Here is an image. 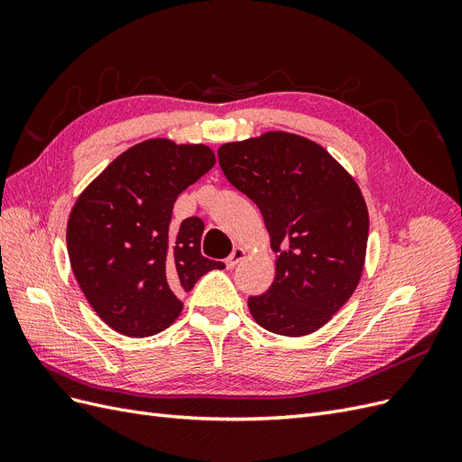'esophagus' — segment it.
Masks as SVG:
<instances>
[{
    "instance_id": "1",
    "label": "esophagus",
    "mask_w": 462,
    "mask_h": 462,
    "mask_svg": "<svg viewBox=\"0 0 462 462\" xmlns=\"http://www.w3.org/2000/svg\"><path fill=\"white\" fill-rule=\"evenodd\" d=\"M246 258V248H243V246H236L235 250H233V253L229 254V258L226 260V263H227V268L229 270H233L235 268V265L236 263H239L241 260H245Z\"/></svg>"
}]
</instances>
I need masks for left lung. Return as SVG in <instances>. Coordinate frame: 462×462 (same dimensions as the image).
<instances>
[{
    "label": "left lung",
    "instance_id": "left-lung-1",
    "mask_svg": "<svg viewBox=\"0 0 462 462\" xmlns=\"http://www.w3.org/2000/svg\"><path fill=\"white\" fill-rule=\"evenodd\" d=\"M219 165L262 212L275 253L256 324L285 337L324 328L351 299L366 262L368 208L353 175L318 143L285 131L221 144Z\"/></svg>",
    "mask_w": 462,
    "mask_h": 462
}]
</instances>
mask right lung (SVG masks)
<instances>
[{
	"label": "right lung",
	"instance_id": "add662e5",
	"mask_svg": "<svg viewBox=\"0 0 462 462\" xmlns=\"http://www.w3.org/2000/svg\"><path fill=\"white\" fill-rule=\"evenodd\" d=\"M214 150L148 138L125 150L79 194L67 221V253L87 300L127 337H150L183 310L179 295L226 263L202 256L204 223L171 226L173 204L212 170Z\"/></svg>",
	"mask_w": 462,
	"mask_h": 462
}]
</instances>
